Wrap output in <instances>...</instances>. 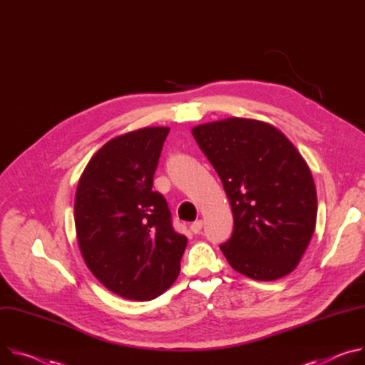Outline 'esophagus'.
Masks as SVG:
<instances>
[{"label": "esophagus", "mask_w": 365, "mask_h": 365, "mask_svg": "<svg viewBox=\"0 0 365 365\" xmlns=\"http://www.w3.org/2000/svg\"><path fill=\"white\" fill-rule=\"evenodd\" d=\"M201 227H203V220H195V222H192L191 226H190V229H191L192 233H200Z\"/></svg>", "instance_id": "1"}]
</instances>
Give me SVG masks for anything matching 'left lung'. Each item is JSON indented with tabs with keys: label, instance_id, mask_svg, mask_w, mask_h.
<instances>
[{
	"label": "left lung",
	"instance_id": "1",
	"mask_svg": "<svg viewBox=\"0 0 365 365\" xmlns=\"http://www.w3.org/2000/svg\"><path fill=\"white\" fill-rule=\"evenodd\" d=\"M192 136L222 180L233 233L220 245L233 269L271 281L300 262L316 226L312 173L294 145L264 121L232 117Z\"/></svg>",
	"mask_w": 365,
	"mask_h": 365
}]
</instances>
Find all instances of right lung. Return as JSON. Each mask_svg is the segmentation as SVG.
Masks as SVG:
<instances>
[{"mask_svg": "<svg viewBox=\"0 0 365 365\" xmlns=\"http://www.w3.org/2000/svg\"><path fill=\"white\" fill-rule=\"evenodd\" d=\"M168 133L170 128H145L111 139L76 187L81 254L104 287L129 300H152L170 289L187 247L167 200L152 190Z\"/></svg>", "mask_w": 365, "mask_h": 365, "instance_id": "obj_1", "label": "right lung"}]
</instances>
